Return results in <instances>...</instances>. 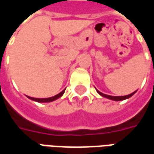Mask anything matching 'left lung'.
<instances>
[{"instance_id": "8db88e82", "label": "left lung", "mask_w": 154, "mask_h": 154, "mask_svg": "<svg viewBox=\"0 0 154 154\" xmlns=\"http://www.w3.org/2000/svg\"><path fill=\"white\" fill-rule=\"evenodd\" d=\"M97 91L98 93L100 94V96H102L103 97H106V98H108V99H110V100H116V101H119V100H125V99H128L129 97H131L134 95V94L135 93L136 91L134 92H133V93L129 94V95H127V96H124V97H113V96H109V95H106V94L101 93L100 91Z\"/></svg>"}]
</instances>
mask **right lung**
Listing matches in <instances>:
<instances>
[{
	"label": "right lung",
	"instance_id": "add662e5",
	"mask_svg": "<svg viewBox=\"0 0 154 154\" xmlns=\"http://www.w3.org/2000/svg\"><path fill=\"white\" fill-rule=\"evenodd\" d=\"M64 91H65V90H63V91H61L60 93H58L57 95H56V96L49 97V98H34V97H27L29 98V99H31V100L37 101V102H51V101L57 100V98H59V97H62V96L63 95Z\"/></svg>",
	"mask_w": 154,
	"mask_h": 154
}]
</instances>
